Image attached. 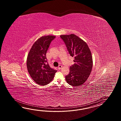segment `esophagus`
Masks as SVG:
<instances>
[{
  "instance_id": "1",
  "label": "esophagus",
  "mask_w": 121,
  "mask_h": 121,
  "mask_svg": "<svg viewBox=\"0 0 121 121\" xmlns=\"http://www.w3.org/2000/svg\"><path fill=\"white\" fill-rule=\"evenodd\" d=\"M62 67V65H59L58 67V69H60Z\"/></svg>"
}]
</instances>
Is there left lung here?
<instances>
[{"label":"left lung","mask_w":121,"mask_h":121,"mask_svg":"<svg viewBox=\"0 0 121 121\" xmlns=\"http://www.w3.org/2000/svg\"><path fill=\"white\" fill-rule=\"evenodd\" d=\"M70 55L74 57V64L69 68V73L65 76L67 82L77 86L86 82L93 67V58L87 44L74 34L61 35Z\"/></svg>","instance_id":"8db88e82"}]
</instances>
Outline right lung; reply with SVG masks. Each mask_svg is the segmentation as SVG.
Returning <instances> with one entry per match:
<instances>
[{"instance_id":"obj_1","label":"right lung","mask_w":121,"mask_h":121,"mask_svg":"<svg viewBox=\"0 0 121 121\" xmlns=\"http://www.w3.org/2000/svg\"><path fill=\"white\" fill-rule=\"evenodd\" d=\"M55 36H42L33 44L28 53L27 67L31 78L39 85H47L51 82L57 70L50 67L46 53Z\"/></svg>"}]
</instances>
